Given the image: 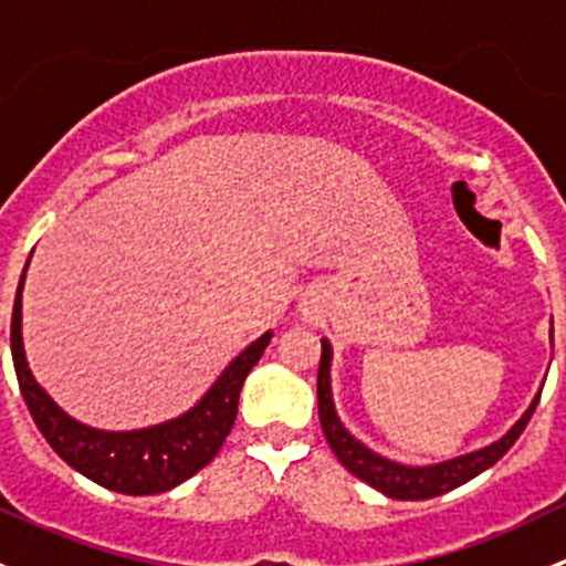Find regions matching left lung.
<instances>
[{
	"label": "left lung",
	"mask_w": 566,
	"mask_h": 566,
	"mask_svg": "<svg viewBox=\"0 0 566 566\" xmlns=\"http://www.w3.org/2000/svg\"><path fill=\"white\" fill-rule=\"evenodd\" d=\"M551 342H553V328H551ZM319 345H323V353H319V369H317V413H319V424H323V432H325V441H328V447L334 449L336 458H339L342 465H345L353 476H358L361 482H367L369 488L380 490V493L397 501L436 499V495L449 493V490L471 482L473 476H479V473L488 471L490 465H495V462L515 447L521 432L526 430L531 413H534L542 394V389L536 391V397L531 399L526 413L512 424V430L506 432L504 438L493 441L490 447L460 454V458L436 462V465H402V462L380 458L378 452L367 449L356 436H350V432L345 430V424H342L339 416H336L334 397H331V345L328 339H323Z\"/></svg>",
	"instance_id": "1"
}]
</instances>
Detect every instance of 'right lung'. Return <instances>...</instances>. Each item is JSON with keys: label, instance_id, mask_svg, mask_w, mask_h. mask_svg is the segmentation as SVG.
Listing matches in <instances>:
<instances>
[{"label": "right lung", "instance_id": "add662e5", "mask_svg": "<svg viewBox=\"0 0 566 566\" xmlns=\"http://www.w3.org/2000/svg\"><path fill=\"white\" fill-rule=\"evenodd\" d=\"M30 265V262H27ZM27 268L21 273L19 293L13 304V323H10V350H13L15 378L21 394L35 419L38 430L49 441V447L62 460L101 488L123 495H153L167 493L186 482L188 476L208 465L219 454L221 443L230 436L238 416V397L243 380L265 353L271 342V331L254 339L230 367L219 375L208 394L164 424L145 427V430L106 432L71 419L54 399L49 397L32 375L27 364L24 339H21V290H24Z\"/></svg>", "mask_w": 566, "mask_h": 566}]
</instances>
